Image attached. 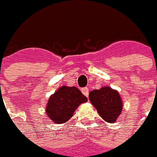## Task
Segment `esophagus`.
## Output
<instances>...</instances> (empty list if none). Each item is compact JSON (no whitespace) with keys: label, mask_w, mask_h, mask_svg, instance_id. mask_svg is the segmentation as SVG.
I'll use <instances>...</instances> for the list:
<instances>
[{"label":"esophagus","mask_w":157,"mask_h":157,"mask_svg":"<svg viewBox=\"0 0 157 157\" xmlns=\"http://www.w3.org/2000/svg\"><path fill=\"white\" fill-rule=\"evenodd\" d=\"M82 92L84 94L85 96H86V97H88V96H89V88H88V87L82 88Z\"/></svg>","instance_id":"34e87169"}]
</instances>
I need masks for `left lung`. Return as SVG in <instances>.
<instances>
[{
  "instance_id": "8db88e82",
  "label": "left lung",
  "mask_w": 157,
  "mask_h": 157,
  "mask_svg": "<svg viewBox=\"0 0 157 157\" xmlns=\"http://www.w3.org/2000/svg\"><path fill=\"white\" fill-rule=\"evenodd\" d=\"M89 99L96 107L103 120L114 123L121 113L122 101L118 91L111 87H102L99 90H91Z\"/></svg>"
}]
</instances>
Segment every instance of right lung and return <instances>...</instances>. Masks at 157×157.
Returning <instances> with one entry per match:
<instances>
[{
  "label": "right lung",
  "mask_w": 157,
  "mask_h": 157,
  "mask_svg": "<svg viewBox=\"0 0 157 157\" xmlns=\"http://www.w3.org/2000/svg\"><path fill=\"white\" fill-rule=\"evenodd\" d=\"M86 101V96L78 88L63 86L50 97L46 106V114L56 124L67 122L78 105Z\"/></svg>",
  "instance_id": "add662e5"
}]
</instances>
